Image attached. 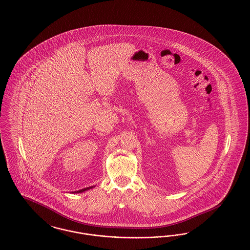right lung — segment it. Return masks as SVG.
<instances>
[{"instance_id":"1","label":"right lung","mask_w":250,"mask_h":250,"mask_svg":"<svg viewBox=\"0 0 250 250\" xmlns=\"http://www.w3.org/2000/svg\"><path fill=\"white\" fill-rule=\"evenodd\" d=\"M89 188H92V187H91V188H84V189L78 190V191H76L75 193H81V192H84V191L89 189Z\"/></svg>"}]
</instances>
